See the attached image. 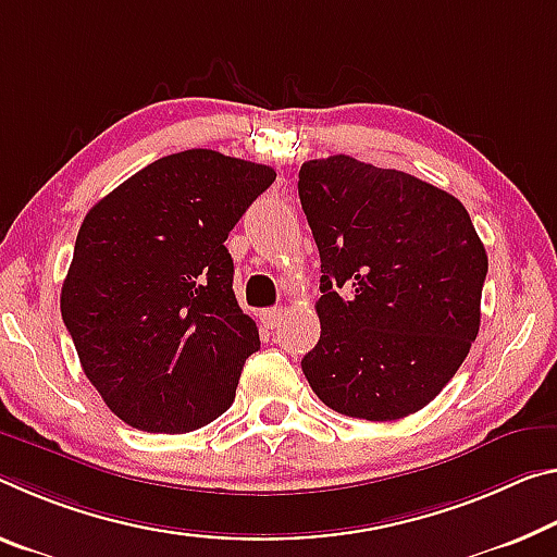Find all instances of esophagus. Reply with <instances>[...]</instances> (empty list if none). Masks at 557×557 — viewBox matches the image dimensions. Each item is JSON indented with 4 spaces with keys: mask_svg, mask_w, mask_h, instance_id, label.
<instances>
[{
    "mask_svg": "<svg viewBox=\"0 0 557 557\" xmlns=\"http://www.w3.org/2000/svg\"><path fill=\"white\" fill-rule=\"evenodd\" d=\"M282 310L280 307H272V310H264L262 314H260V322L268 326V330H275V326H280L282 324Z\"/></svg>",
    "mask_w": 557,
    "mask_h": 557,
    "instance_id": "obj_1",
    "label": "esophagus"
}]
</instances>
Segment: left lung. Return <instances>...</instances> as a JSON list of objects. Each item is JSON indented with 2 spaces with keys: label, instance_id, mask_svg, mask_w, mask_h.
Listing matches in <instances>:
<instances>
[{
  "label": "left lung",
  "instance_id": "obj_1",
  "mask_svg": "<svg viewBox=\"0 0 557 557\" xmlns=\"http://www.w3.org/2000/svg\"><path fill=\"white\" fill-rule=\"evenodd\" d=\"M297 190L322 260L307 382L344 417H409L451 382L479 334L488 255L469 210L351 156L302 163Z\"/></svg>",
  "mask_w": 557,
  "mask_h": 557
}]
</instances>
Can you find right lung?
I'll use <instances>...</instances> for the list:
<instances>
[{"label": "right lung", "mask_w": 557, "mask_h": 557, "mask_svg": "<svg viewBox=\"0 0 557 557\" xmlns=\"http://www.w3.org/2000/svg\"><path fill=\"white\" fill-rule=\"evenodd\" d=\"M275 175L193 148L86 213L61 317L88 382L128 426L185 434L231 409L260 334L235 299L225 240Z\"/></svg>", "instance_id": "add662e5"}]
</instances>
